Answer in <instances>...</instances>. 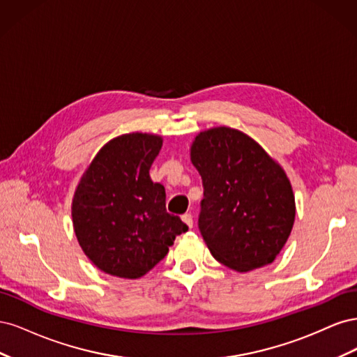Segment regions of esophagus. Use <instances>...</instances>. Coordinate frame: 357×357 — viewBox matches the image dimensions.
I'll list each match as a JSON object with an SVG mask.
<instances>
[{
    "instance_id": "esophagus-1",
    "label": "esophagus",
    "mask_w": 357,
    "mask_h": 357,
    "mask_svg": "<svg viewBox=\"0 0 357 357\" xmlns=\"http://www.w3.org/2000/svg\"><path fill=\"white\" fill-rule=\"evenodd\" d=\"M181 220L185 222V223L189 226V228L192 229V226H193V218H192V214H190V213L183 214V215H181Z\"/></svg>"
}]
</instances>
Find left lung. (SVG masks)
<instances>
[{
	"instance_id": "left-lung-1",
	"label": "left lung",
	"mask_w": 357,
	"mask_h": 357,
	"mask_svg": "<svg viewBox=\"0 0 357 357\" xmlns=\"http://www.w3.org/2000/svg\"><path fill=\"white\" fill-rule=\"evenodd\" d=\"M190 162L204 185L199 231L215 261L238 273L273 264L296 214L283 167L229 126L201 131L192 142Z\"/></svg>"
}]
</instances>
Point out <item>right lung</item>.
Returning <instances> with one entry per match:
<instances>
[{"label": "right lung", "instance_id": "obj_1", "mask_svg": "<svg viewBox=\"0 0 357 357\" xmlns=\"http://www.w3.org/2000/svg\"><path fill=\"white\" fill-rule=\"evenodd\" d=\"M162 137L122 134L105 143L75 188L71 215L77 241L105 274L135 280L168 253L188 226L165 210V188L150 178Z\"/></svg>", "mask_w": 357, "mask_h": 357}]
</instances>
